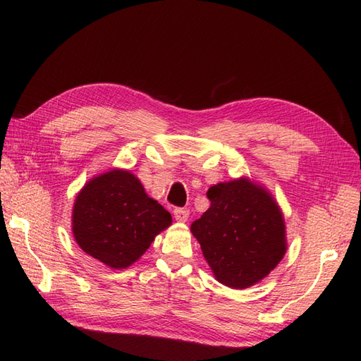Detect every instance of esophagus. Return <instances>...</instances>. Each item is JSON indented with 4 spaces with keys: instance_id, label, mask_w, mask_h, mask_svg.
<instances>
[{
    "instance_id": "1",
    "label": "esophagus",
    "mask_w": 361,
    "mask_h": 361,
    "mask_svg": "<svg viewBox=\"0 0 361 361\" xmlns=\"http://www.w3.org/2000/svg\"><path fill=\"white\" fill-rule=\"evenodd\" d=\"M173 217L178 221H186L189 217V211L185 208H175L173 209Z\"/></svg>"
}]
</instances>
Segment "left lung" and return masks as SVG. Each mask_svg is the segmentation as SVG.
I'll return each mask as SVG.
<instances>
[{"label": "left lung", "instance_id": "obj_1", "mask_svg": "<svg viewBox=\"0 0 361 361\" xmlns=\"http://www.w3.org/2000/svg\"><path fill=\"white\" fill-rule=\"evenodd\" d=\"M211 206L190 225L217 281L247 288L264 279L286 255V225L270 194L247 178L219 183Z\"/></svg>", "mask_w": 361, "mask_h": 361}]
</instances>
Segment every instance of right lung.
<instances>
[{
  "label": "right lung",
  "mask_w": 361,
  "mask_h": 361,
  "mask_svg": "<svg viewBox=\"0 0 361 361\" xmlns=\"http://www.w3.org/2000/svg\"><path fill=\"white\" fill-rule=\"evenodd\" d=\"M172 224L140 180L114 169L88 181L75 198L73 233L79 247L111 268H127Z\"/></svg>",
  "instance_id": "obj_1"
}]
</instances>
